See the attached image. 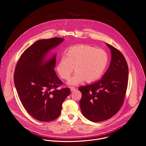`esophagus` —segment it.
I'll use <instances>...</instances> for the list:
<instances>
[{
  "label": "esophagus",
  "instance_id": "esophagus-1",
  "mask_svg": "<svg viewBox=\"0 0 146 146\" xmlns=\"http://www.w3.org/2000/svg\"><path fill=\"white\" fill-rule=\"evenodd\" d=\"M71 92H75L76 90V88L74 87H70Z\"/></svg>",
  "mask_w": 146,
  "mask_h": 146
}]
</instances>
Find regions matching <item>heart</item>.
I'll list each match as a JSON object with an SVG mask.
<instances>
[{
  "mask_svg": "<svg viewBox=\"0 0 146 146\" xmlns=\"http://www.w3.org/2000/svg\"><path fill=\"white\" fill-rule=\"evenodd\" d=\"M108 62L106 52L89 45L70 48L56 66V71L64 80H68L75 67L76 72L68 80L70 85H77L85 80L88 83L99 79L103 74Z\"/></svg>",
  "mask_w": 146,
  "mask_h": 146,
  "instance_id": "heart-1",
  "label": "heart"
}]
</instances>
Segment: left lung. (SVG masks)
<instances>
[{"mask_svg": "<svg viewBox=\"0 0 146 146\" xmlns=\"http://www.w3.org/2000/svg\"><path fill=\"white\" fill-rule=\"evenodd\" d=\"M111 51V61L102 78L92 85L81 86L80 106L84 116L94 122L109 119L124 102L128 80V67L122 53L106 43Z\"/></svg>", "mask_w": 146, "mask_h": 146, "instance_id": "obj_1", "label": "left lung"}]
</instances>
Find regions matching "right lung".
I'll return each instance as SVG.
<instances>
[{
	"instance_id": "add662e5",
	"label": "right lung",
	"mask_w": 146,
	"mask_h": 146,
	"mask_svg": "<svg viewBox=\"0 0 146 146\" xmlns=\"http://www.w3.org/2000/svg\"><path fill=\"white\" fill-rule=\"evenodd\" d=\"M64 40L55 37L36 41L22 53L15 68L14 85L23 106L32 117L42 121L57 118L70 94L69 88L57 89L62 82L53 69L56 56H48Z\"/></svg>"
}]
</instances>
